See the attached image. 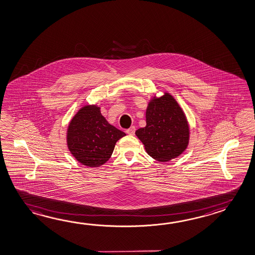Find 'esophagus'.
I'll return each instance as SVG.
<instances>
[{
  "label": "esophagus",
  "mask_w": 255,
  "mask_h": 255,
  "mask_svg": "<svg viewBox=\"0 0 255 255\" xmlns=\"http://www.w3.org/2000/svg\"><path fill=\"white\" fill-rule=\"evenodd\" d=\"M135 127L134 126H130L129 129H127L126 130V132L128 133V134H130V135H133L134 133H135Z\"/></svg>",
  "instance_id": "esophagus-1"
}]
</instances>
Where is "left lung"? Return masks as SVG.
<instances>
[{
    "label": "left lung",
    "instance_id": "1",
    "mask_svg": "<svg viewBox=\"0 0 255 255\" xmlns=\"http://www.w3.org/2000/svg\"><path fill=\"white\" fill-rule=\"evenodd\" d=\"M149 155L161 162L181 155L189 144L186 116L176 100L168 93L153 97L146 109V126L136 130Z\"/></svg>",
    "mask_w": 255,
    "mask_h": 255
}]
</instances>
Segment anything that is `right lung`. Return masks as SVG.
I'll return each instance as SVG.
<instances>
[{
	"label": "right lung",
	"mask_w": 255,
	"mask_h": 255,
	"mask_svg": "<svg viewBox=\"0 0 255 255\" xmlns=\"http://www.w3.org/2000/svg\"><path fill=\"white\" fill-rule=\"evenodd\" d=\"M125 135L110 125L97 105H85L68 126L67 145L79 162L85 166L99 167L109 160L116 141Z\"/></svg>",
	"instance_id": "obj_1"
}]
</instances>
